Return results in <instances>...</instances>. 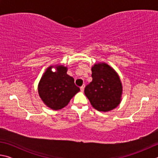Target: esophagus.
Listing matches in <instances>:
<instances>
[{
    "label": "esophagus",
    "instance_id": "obj_1",
    "mask_svg": "<svg viewBox=\"0 0 158 158\" xmlns=\"http://www.w3.org/2000/svg\"><path fill=\"white\" fill-rule=\"evenodd\" d=\"M84 88H85V84L82 85V86L80 87V90H81V92H84Z\"/></svg>",
    "mask_w": 158,
    "mask_h": 158
}]
</instances>
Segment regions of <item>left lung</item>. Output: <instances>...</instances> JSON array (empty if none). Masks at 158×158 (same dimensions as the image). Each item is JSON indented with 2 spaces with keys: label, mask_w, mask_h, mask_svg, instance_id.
Here are the masks:
<instances>
[{
  "label": "left lung",
  "mask_w": 158,
  "mask_h": 158,
  "mask_svg": "<svg viewBox=\"0 0 158 158\" xmlns=\"http://www.w3.org/2000/svg\"><path fill=\"white\" fill-rule=\"evenodd\" d=\"M92 81L85 88L84 93L93 107L106 112L117 107L121 102L123 85L115 69L105 63L92 66Z\"/></svg>",
  "instance_id": "left-lung-1"
}]
</instances>
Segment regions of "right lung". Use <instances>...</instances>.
Returning <instances> with one entry per match:
<instances>
[{"label":"right lung","mask_w":158,"mask_h":158,"mask_svg":"<svg viewBox=\"0 0 158 158\" xmlns=\"http://www.w3.org/2000/svg\"><path fill=\"white\" fill-rule=\"evenodd\" d=\"M54 67L57 70L53 72ZM68 68L63 65H51L45 70L38 84V93L44 105L53 110H59L68 105L79 92L73 77L67 74Z\"/></svg>","instance_id":"right-lung-1"}]
</instances>
